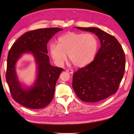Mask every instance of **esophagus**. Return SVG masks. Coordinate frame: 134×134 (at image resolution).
Here are the masks:
<instances>
[{
	"label": "esophagus",
	"instance_id": "1",
	"mask_svg": "<svg viewBox=\"0 0 134 134\" xmlns=\"http://www.w3.org/2000/svg\"><path fill=\"white\" fill-rule=\"evenodd\" d=\"M66 71H67V72H68L69 73H70V74H73V70H71V69H68V70H66Z\"/></svg>",
	"mask_w": 134,
	"mask_h": 134
}]
</instances>
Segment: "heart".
<instances>
[{
  "instance_id": "1",
  "label": "heart",
  "mask_w": 134,
  "mask_h": 134,
  "mask_svg": "<svg viewBox=\"0 0 134 134\" xmlns=\"http://www.w3.org/2000/svg\"><path fill=\"white\" fill-rule=\"evenodd\" d=\"M98 47L96 36L91 33L68 32L49 46L51 56L56 65L62 66L68 58L77 67L85 66L94 58Z\"/></svg>"
}]
</instances>
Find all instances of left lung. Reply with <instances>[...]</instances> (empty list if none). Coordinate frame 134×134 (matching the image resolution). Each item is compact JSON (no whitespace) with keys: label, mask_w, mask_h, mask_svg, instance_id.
I'll return each instance as SVG.
<instances>
[{"label":"left lung","mask_w":134,"mask_h":134,"mask_svg":"<svg viewBox=\"0 0 134 134\" xmlns=\"http://www.w3.org/2000/svg\"><path fill=\"white\" fill-rule=\"evenodd\" d=\"M76 28L96 34L101 46L92 62L74 73L72 87L82 101L98 102L118 91L125 72V53L117 39L100 29Z\"/></svg>","instance_id":"left-lung-1"}]
</instances>
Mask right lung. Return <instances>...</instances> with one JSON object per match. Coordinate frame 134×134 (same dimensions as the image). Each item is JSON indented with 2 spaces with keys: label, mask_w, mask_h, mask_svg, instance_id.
<instances>
[{
  "label": "right lung",
  "mask_w": 134,
  "mask_h": 134,
  "mask_svg": "<svg viewBox=\"0 0 134 134\" xmlns=\"http://www.w3.org/2000/svg\"><path fill=\"white\" fill-rule=\"evenodd\" d=\"M63 29L57 27L40 29L23 34L14 43L8 53L6 80L14 99L30 109L46 107L54 96L55 86L63 69L49 63L47 44L53 36ZM30 53L37 66V78L34 85L24 88L18 81L15 66L23 54Z\"/></svg>",
  "instance_id": "obj_1"
}]
</instances>
